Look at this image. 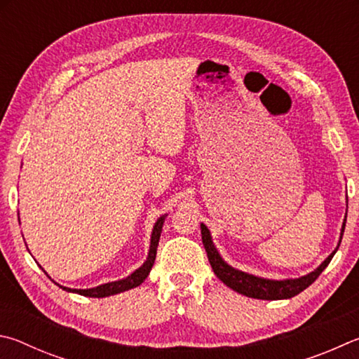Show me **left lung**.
<instances>
[{"instance_id": "1", "label": "left lung", "mask_w": 359, "mask_h": 359, "mask_svg": "<svg viewBox=\"0 0 359 359\" xmlns=\"http://www.w3.org/2000/svg\"><path fill=\"white\" fill-rule=\"evenodd\" d=\"M345 221L347 217L344 219L342 224V230H341V240H339V244L342 241V235L345 230ZM200 229H202V241L206 254H208V260L211 263V268L215 274L221 279L225 285L230 287L231 290H235L238 293L244 294V297L249 298H257V299H287L292 298L294 294L301 293L306 290L313 280H316L320 274H322L323 269L330 265V262L332 257H334L337 248L332 250V254L328 255L322 265H320L317 269H313L312 273L303 276V278L298 279H284V280H273V279H265V278H259V276L249 274L240 271V269H235L233 266H230L229 263H225L221 255H219L217 249L215 244H212L211 240V233L210 230L206 229L205 224H200Z\"/></svg>"}]
</instances>
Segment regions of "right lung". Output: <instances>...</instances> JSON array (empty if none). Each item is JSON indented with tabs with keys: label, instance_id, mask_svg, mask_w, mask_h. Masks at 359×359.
I'll return each mask as SVG.
<instances>
[{
	"label": "right lung",
	"instance_id": "1",
	"mask_svg": "<svg viewBox=\"0 0 359 359\" xmlns=\"http://www.w3.org/2000/svg\"><path fill=\"white\" fill-rule=\"evenodd\" d=\"M163 221H165V216H161L159 219H157V222L154 224L153 233H151V244H149V252H148L147 262H144L140 268L135 269L134 273L129 274L128 278H124L121 280H115V282H107V284L97 285L94 288H86V290H80V288H69V287H62V285H60V287L66 292L79 293V294H83V297H90V298H105V297H110V294H116V293H121L126 290H130V288L138 287L144 279L148 278L151 268H153V265H154L157 244H159Z\"/></svg>",
	"mask_w": 359,
	"mask_h": 359
}]
</instances>
